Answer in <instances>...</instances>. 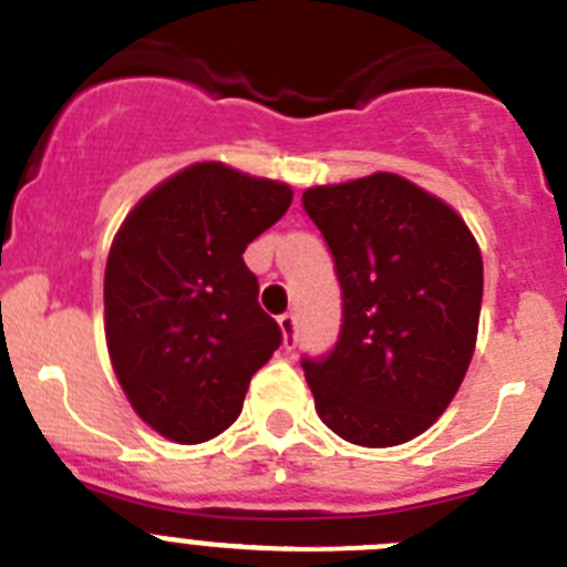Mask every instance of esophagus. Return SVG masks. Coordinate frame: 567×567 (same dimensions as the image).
Returning a JSON list of instances; mask_svg holds the SVG:
<instances>
[{
	"label": "esophagus",
	"instance_id": "1",
	"mask_svg": "<svg viewBox=\"0 0 567 567\" xmlns=\"http://www.w3.org/2000/svg\"><path fill=\"white\" fill-rule=\"evenodd\" d=\"M278 326L280 331H284V346L292 351V348L298 346V318H295V315H280Z\"/></svg>",
	"mask_w": 567,
	"mask_h": 567
}]
</instances>
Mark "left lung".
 Returning <instances> with one entry per match:
<instances>
[{"mask_svg":"<svg viewBox=\"0 0 567 567\" xmlns=\"http://www.w3.org/2000/svg\"><path fill=\"white\" fill-rule=\"evenodd\" d=\"M303 207L342 287L340 340L300 362L315 408L351 444H404L470 368L484 298L475 236L446 202L385 171L309 188Z\"/></svg>","mask_w":567,"mask_h":567,"instance_id":"1","label":"left lung"}]
</instances>
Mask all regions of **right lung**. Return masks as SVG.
I'll return each instance as SVG.
<instances>
[{
	"label": "right lung",
	"instance_id": "obj_1",
	"mask_svg": "<svg viewBox=\"0 0 567 567\" xmlns=\"http://www.w3.org/2000/svg\"><path fill=\"white\" fill-rule=\"evenodd\" d=\"M292 188L196 163L134 205L109 249L106 346L134 413L176 444H202L241 413L249 379L280 346L244 264Z\"/></svg>",
	"mask_w": 567,
	"mask_h": 567
}]
</instances>
